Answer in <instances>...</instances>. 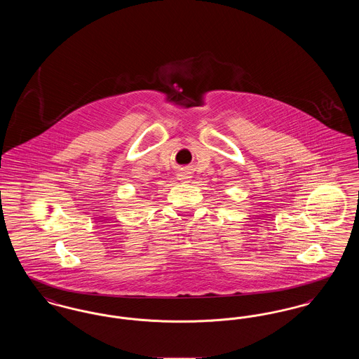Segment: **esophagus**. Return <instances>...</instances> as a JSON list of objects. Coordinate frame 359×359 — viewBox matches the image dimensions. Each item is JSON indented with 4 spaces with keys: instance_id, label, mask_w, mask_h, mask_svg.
Wrapping results in <instances>:
<instances>
[{
    "instance_id": "34e87169",
    "label": "esophagus",
    "mask_w": 359,
    "mask_h": 359,
    "mask_svg": "<svg viewBox=\"0 0 359 359\" xmlns=\"http://www.w3.org/2000/svg\"><path fill=\"white\" fill-rule=\"evenodd\" d=\"M180 179H187V177H184V176H183V177H180Z\"/></svg>"
}]
</instances>
